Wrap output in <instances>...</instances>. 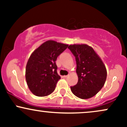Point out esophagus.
<instances>
[{
  "instance_id": "obj_1",
  "label": "esophagus",
  "mask_w": 127,
  "mask_h": 127,
  "mask_svg": "<svg viewBox=\"0 0 127 127\" xmlns=\"http://www.w3.org/2000/svg\"><path fill=\"white\" fill-rule=\"evenodd\" d=\"M68 75H65V76H64V78H68Z\"/></svg>"
}]
</instances>
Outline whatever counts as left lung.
Returning a JSON list of instances; mask_svg holds the SVG:
<instances>
[{
	"mask_svg": "<svg viewBox=\"0 0 127 127\" xmlns=\"http://www.w3.org/2000/svg\"><path fill=\"white\" fill-rule=\"evenodd\" d=\"M75 57L78 82L70 87L74 95L82 99L91 98L104 85L107 78L105 65L91 46L73 44L68 46Z\"/></svg>",
	"mask_w": 127,
	"mask_h": 127,
	"instance_id": "left-lung-1",
	"label": "left lung"
}]
</instances>
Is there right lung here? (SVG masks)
<instances>
[{
    "mask_svg": "<svg viewBox=\"0 0 127 127\" xmlns=\"http://www.w3.org/2000/svg\"><path fill=\"white\" fill-rule=\"evenodd\" d=\"M68 45L49 40L30 55L26 68V80L30 91L38 97L48 95L55 90L60 76L55 61Z\"/></svg>",
    "mask_w": 127,
    "mask_h": 127,
    "instance_id": "right-lung-1",
    "label": "right lung"
}]
</instances>
